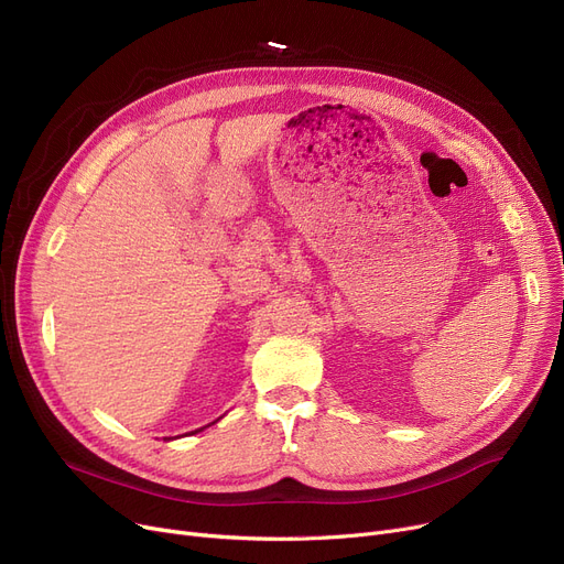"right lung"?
Masks as SVG:
<instances>
[{
  "mask_svg": "<svg viewBox=\"0 0 564 564\" xmlns=\"http://www.w3.org/2000/svg\"><path fill=\"white\" fill-rule=\"evenodd\" d=\"M200 430H203V427H200ZM196 432H198V430H196Z\"/></svg>",
  "mask_w": 564,
  "mask_h": 564,
  "instance_id": "obj_1",
  "label": "right lung"
}]
</instances>
